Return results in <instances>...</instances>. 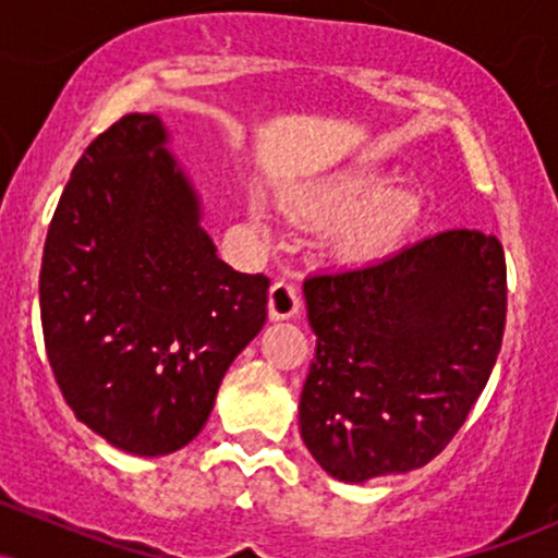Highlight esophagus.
Masks as SVG:
<instances>
[{
	"instance_id": "obj_1",
	"label": "esophagus",
	"mask_w": 558,
	"mask_h": 558,
	"mask_svg": "<svg viewBox=\"0 0 558 558\" xmlns=\"http://www.w3.org/2000/svg\"><path fill=\"white\" fill-rule=\"evenodd\" d=\"M301 310L299 288L288 280H275L270 288V299H267V312L270 319H293Z\"/></svg>"
}]
</instances>
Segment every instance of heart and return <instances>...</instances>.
Instances as JSON below:
<instances>
[{
    "label": "heart",
    "mask_w": 558,
    "mask_h": 558,
    "mask_svg": "<svg viewBox=\"0 0 558 558\" xmlns=\"http://www.w3.org/2000/svg\"><path fill=\"white\" fill-rule=\"evenodd\" d=\"M393 178L373 168H345L293 185L288 207L306 220L343 217L332 248L349 262H373L388 254L417 220V198L390 189Z\"/></svg>",
    "instance_id": "1"
}]
</instances>
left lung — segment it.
<instances>
[{
	"label": "left lung",
	"instance_id": "1",
	"mask_svg": "<svg viewBox=\"0 0 558 558\" xmlns=\"http://www.w3.org/2000/svg\"><path fill=\"white\" fill-rule=\"evenodd\" d=\"M304 299L317 349L299 427L315 462L367 483L438 457L501 351V241L444 230L383 262L312 275Z\"/></svg>",
	"mask_w": 558,
	"mask_h": 558
}]
</instances>
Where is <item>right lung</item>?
<instances>
[{"label": "right lung", "instance_id": "right-lung-1", "mask_svg": "<svg viewBox=\"0 0 558 558\" xmlns=\"http://www.w3.org/2000/svg\"><path fill=\"white\" fill-rule=\"evenodd\" d=\"M157 114L92 141L44 243L41 328L75 417L120 451L165 457L207 425L267 319L265 275L217 257L202 196Z\"/></svg>", "mask_w": 558, "mask_h": 558}]
</instances>
